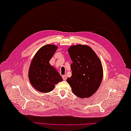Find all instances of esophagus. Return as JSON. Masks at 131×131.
<instances>
[{
  "label": "esophagus",
  "instance_id": "34e87169",
  "mask_svg": "<svg viewBox=\"0 0 131 131\" xmlns=\"http://www.w3.org/2000/svg\"><path fill=\"white\" fill-rule=\"evenodd\" d=\"M62 79L64 80H66V79H67V77H66V75H64L62 76Z\"/></svg>",
  "mask_w": 131,
  "mask_h": 131
}]
</instances>
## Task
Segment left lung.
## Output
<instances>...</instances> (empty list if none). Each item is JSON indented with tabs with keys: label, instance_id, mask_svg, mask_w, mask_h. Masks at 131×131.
Listing matches in <instances>:
<instances>
[{
	"label": "left lung",
	"instance_id": "8db88e82",
	"mask_svg": "<svg viewBox=\"0 0 131 131\" xmlns=\"http://www.w3.org/2000/svg\"><path fill=\"white\" fill-rule=\"evenodd\" d=\"M68 52L73 62L71 77L67 82L72 91L79 98L90 97L101 84L102 66L99 58L91 47L85 45L70 47Z\"/></svg>",
	"mask_w": 131,
	"mask_h": 131
}]
</instances>
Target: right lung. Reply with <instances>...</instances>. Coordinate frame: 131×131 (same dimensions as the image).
<instances>
[{
  "mask_svg": "<svg viewBox=\"0 0 131 131\" xmlns=\"http://www.w3.org/2000/svg\"><path fill=\"white\" fill-rule=\"evenodd\" d=\"M57 47L48 44L39 50L30 64L29 78L32 87L40 92L47 93L53 90L62 78L49 61Z\"/></svg>",
  "mask_w": 131,
  "mask_h": 131,
  "instance_id": "1",
  "label": "right lung"
}]
</instances>
